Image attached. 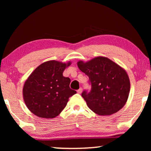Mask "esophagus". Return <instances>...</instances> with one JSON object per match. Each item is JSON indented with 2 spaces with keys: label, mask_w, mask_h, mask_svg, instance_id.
<instances>
[{
  "label": "esophagus",
  "mask_w": 151,
  "mask_h": 151,
  "mask_svg": "<svg viewBox=\"0 0 151 151\" xmlns=\"http://www.w3.org/2000/svg\"><path fill=\"white\" fill-rule=\"evenodd\" d=\"M82 91H83V88H82L81 87L78 89V90H77V93L78 94H81L82 93Z\"/></svg>",
  "instance_id": "obj_1"
}]
</instances>
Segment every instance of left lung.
I'll use <instances>...</instances> for the list:
<instances>
[{"label": "left lung", "instance_id": "8db88e82", "mask_svg": "<svg viewBox=\"0 0 151 151\" xmlns=\"http://www.w3.org/2000/svg\"><path fill=\"white\" fill-rule=\"evenodd\" d=\"M79 69L88 76L90 91L81 95L89 109L99 115H110L121 110L130 92V81L124 69L108 58L99 57L88 62L79 61Z\"/></svg>", "mask_w": 151, "mask_h": 151}]
</instances>
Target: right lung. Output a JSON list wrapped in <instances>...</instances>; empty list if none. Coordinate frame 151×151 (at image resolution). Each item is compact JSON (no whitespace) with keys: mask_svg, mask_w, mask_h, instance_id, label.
<instances>
[{"mask_svg":"<svg viewBox=\"0 0 151 151\" xmlns=\"http://www.w3.org/2000/svg\"><path fill=\"white\" fill-rule=\"evenodd\" d=\"M70 65L47 61L38 66L25 82L22 91L24 103L36 116L56 117L65 109L68 99L76 93L70 88V79L63 75Z\"/></svg>","mask_w":151,"mask_h":151,"instance_id":"obj_1","label":"right lung"}]
</instances>
